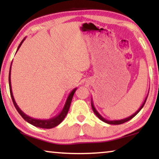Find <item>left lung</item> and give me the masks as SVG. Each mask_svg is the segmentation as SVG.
I'll use <instances>...</instances> for the list:
<instances>
[{
  "mask_svg": "<svg viewBox=\"0 0 159 159\" xmlns=\"http://www.w3.org/2000/svg\"><path fill=\"white\" fill-rule=\"evenodd\" d=\"M148 95L146 96V98H145V101H144V102H143V103L142 106H140V108H139V109H138V111H136L135 113H134V114H133L132 115H131V116H128L127 118H125V119H120V120H107V119H106L105 118H103V117L97 111V110L95 109V106H94V104H93V99H92V98H91V106H92V108H93V112L95 113V114L96 115V116H97L98 117V118H99L100 119H101V121H104V122H105V123L109 124V125H121V124L125 123V122H126V121H129L130 119H132V118H133L134 116H135L136 115L138 114L139 112H140V111L141 109H142L143 107V106H144V105H145V102H146V100H147Z\"/></svg>",
  "mask_w": 159,
  "mask_h": 159,
  "instance_id": "left-lung-1",
  "label": "left lung"
}]
</instances>
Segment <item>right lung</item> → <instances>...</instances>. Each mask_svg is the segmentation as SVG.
Masks as SVG:
<instances>
[{"label":"right lung","instance_id":"obj_1","mask_svg":"<svg viewBox=\"0 0 159 159\" xmlns=\"http://www.w3.org/2000/svg\"><path fill=\"white\" fill-rule=\"evenodd\" d=\"M26 38H25L21 40V42L20 43V44L18 46V48H17L16 52L18 51V50L19 49V48L21 47V44H22L24 41L25 40ZM11 64L10 66V70H9V76H8V82H9V89H10V93H11V99L13 101V103H14V105L16 108V109L17 110V111L19 112V114L21 115V117L25 119L26 121H27L28 123L31 124L32 125L34 126V127H40V128H43V129H51V128H53L56 127V126L59 125V124L61 122V121L64 120L65 117H66L67 113L69 111V107H70V104L71 102V100H72L73 95L75 94V91L77 90V88L73 89V90L69 93L68 98H67L66 103L64 104V108L61 111L59 114L58 115H56V116L53 117V118H51L49 119H34L28 116V115L25 114L22 111H21L19 107L17 105L16 101H15L14 95H13L12 93V89H11Z\"/></svg>","mask_w":159,"mask_h":159}]
</instances>
